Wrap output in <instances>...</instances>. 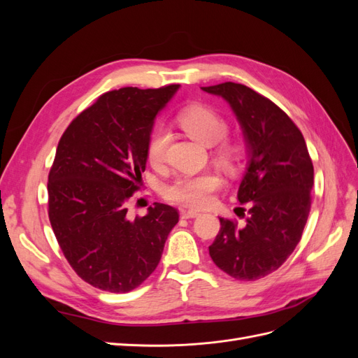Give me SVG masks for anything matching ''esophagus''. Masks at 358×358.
Masks as SVG:
<instances>
[{"label": "esophagus", "mask_w": 358, "mask_h": 358, "mask_svg": "<svg viewBox=\"0 0 358 358\" xmlns=\"http://www.w3.org/2000/svg\"><path fill=\"white\" fill-rule=\"evenodd\" d=\"M200 213L197 210H185V209H180V216L183 220H189V218H197Z\"/></svg>", "instance_id": "34e87169"}]
</instances>
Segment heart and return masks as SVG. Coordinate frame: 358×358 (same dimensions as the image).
Segmentation results:
<instances>
[{"mask_svg":"<svg viewBox=\"0 0 358 358\" xmlns=\"http://www.w3.org/2000/svg\"><path fill=\"white\" fill-rule=\"evenodd\" d=\"M178 121L185 131L204 145H213V157L222 166L233 167L241 157V145L231 138L224 137L229 131L227 119L208 106L192 104L180 110ZM171 134L166 125H155L146 142V158L154 167L164 164ZM221 178L213 171L200 175L179 176L167 183L162 189L164 196L188 208H204L212 199V192L221 187Z\"/></svg>","mask_w":358,"mask_h":358,"instance_id":"obj_1","label":"heart"}]
</instances>
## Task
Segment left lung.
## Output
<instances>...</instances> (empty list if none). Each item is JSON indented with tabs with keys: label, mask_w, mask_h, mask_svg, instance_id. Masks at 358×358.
I'll list each match as a JSON object with an SVG mask.
<instances>
[{
	"label": "left lung",
	"mask_w": 358,
	"mask_h": 358,
	"mask_svg": "<svg viewBox=\"0 0 358 358\" xmlns=\"http://www.w3.org/2000/svg\"><path fill=\"white\" fill-rule=\"evenodd\" d=\"M203 91L229 101L249 148L237 191V200L248 206L245 225L220 218L209 254L231 278L257 280L282 266L301 239L312 201V159L297 125L267 96L233 82Z\"/></svg>",
	"instance_id": "obj_1"
}]
</instances>
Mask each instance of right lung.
<instances>
[{
  "label": "right lung",
  "instance_id": "right-lung-1",
  "mask_svg": "<svg viewBox=\"0 0 358 358\" xmlns=\"http://www.w3.org/2000/svg\"><path fill=\"white\" fill-rule=\"evenodd\" d=\"M178 88L106 92L59 138L48 180L49 221L69 264L95 288H137L157 268L179 221V212L162 203L136 220L127 215L146 169L154 119Z\"/></svg>",
  "mask_w": 358,
  "mask_h": 358
}]
</instances>
